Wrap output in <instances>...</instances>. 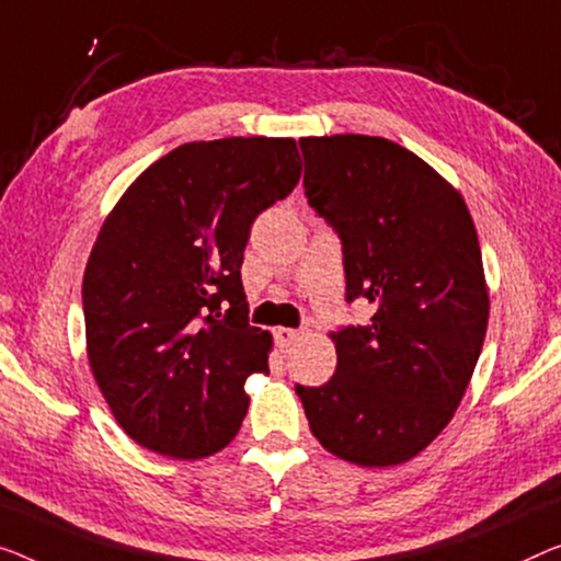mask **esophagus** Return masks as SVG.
Masks as SVG:
<instances>
[{
  "label": "esophagus",
  "mask_w": 561,
  "mask_h": 561,
  "mask_svg": "<svg viewBox=\"0 0 561 561\" xmlns=\"http://www.w3.org/2000/svg\"><path fill=\"white\" fill-rule=\"evenodd\" d=\"M274 337H277L279 347H291L299 337H302V332L289 330V328H277V330H274Z\"/></svg>",
  "instance_id": "1"
}]
</instances>
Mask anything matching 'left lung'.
Segmentation results:
<instances>
[{"label": "left lung", "mask_w": 561, "mask_h": 561, "mask_svg": "<svg viewBox=\"0 0 561 561\" xmlns=\"http://www.w3.org/2000/svg\"><path fill=\"white\" fill-rule=\"evenodd\" d=\"M307 204L337 231L345 299L367 324L332 332L334 375L297 386L314 438L357 466H396L446 428L479 363L489 291L458 191L388 138L299 140Z\"/></svg>", "instance_id": "left-lung-1"}]
</instances>
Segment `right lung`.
Returning <instances> with one entry per match:
<instances>
[{
    "mask_svg": "<svg viewBox=\"0 0 561 561\" xmlns=\"http://www.w3.org/2000/svg\"><path fill=\"white\" fill-rule=\"evenodd\" d=\"M299 175L291 138L198 140L148 165L105 219L82 277L88 360L138 446L204 458L239 433L272 347L249 324L241 262Z\"/></svg>",
    "mask_w": 561,
    "mask_h": 561,
    "instance_id": "1",
    "label": "right lung"
}]
</instances>
